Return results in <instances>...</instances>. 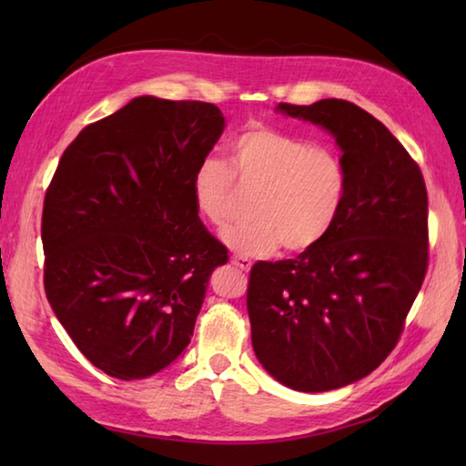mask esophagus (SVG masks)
Masks as SVG:
<instances>
[{
    "label": "esophagus",
    "instance_id": "1",
    "mask_svg": "<svg viewBox=\"0 0 466 466\" xmlns=\"http://www.w3.org/2000/svg\"><path fill=\"white\" fill-rule=\"evenodd\" d=\"M232 264L240 270H250L252 268V262H250V258H246V256H232Z\"/></svg>",
    "mask_w": 466,
    "mask_h": 466
}]
</instances>
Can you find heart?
<instances>
[{
  "label": "heart",
  "instance_id": "1",
  "mask_svg": "<svg viewBox=\"0 0 466 466\" xmlns=\"http://www.w3.org/2000/svg\"><path fill=\"white\" fill-rule=\"evenodd\" d=\"M236 186L254 190L250 220L228 226L222 242L242 256H266L280 244L289 252L319 244L342 210L349 176L329 147L268 126H250L228 144V166L212 156L196 164L190 180L196 210L222 226Z\"/></svg>",
  "mask_w": 466,
  "mask_h": 466
}]
</instances>
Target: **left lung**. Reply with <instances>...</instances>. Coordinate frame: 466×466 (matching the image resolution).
Segmentation results:
<instances>
[{
    "instance_id": "1",
    "label": "left lung",
    "mask_w": 466,
    "mask_h": 466,
    "mask_svg": "<svg viewBox=\"0 0 466 466\" xmlns=\"http://www.w3.org/2000/svg\"><path fill=\"white\" fill-rule=\"evenodd\" d=\"M276 112L334 137L349 187L319 244L254 264L252 349L280 384L326 392L364 379L397 346L427 272L429 198L417 162L362 107L326 97Z\"/></svg>"
}]
</instances>
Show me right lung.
Masks as SVG:
<instances>
[{
	"label": "right lung",
	"instance_id": "add662e5",
	"mask_svg": "<svg viewBox=\"0 0 466 466\" xmlns=\"http://www.w3.org/2000/svg\"><path fill=\"white\" fill-rule=\"evenodd\" d=\"M226 127L206 102L134 97L67 146L44 200L46 296L96 369L140 380L190 344L228 250L190 180Z\"/></svg>",
	"mask_w": 466,
	"mask_h": 466
}]
</instances>
